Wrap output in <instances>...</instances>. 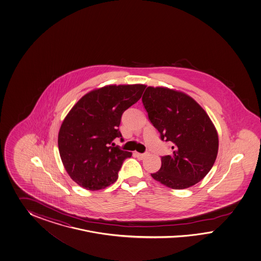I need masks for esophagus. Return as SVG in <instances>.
<instances>
[{"mask_svg":"<svg viewBox=\"0 0 261 261\" xmlns=\"http://www.w3.org/2000/svg\"><path fill=\"white\" fill-rule=\"evenodd\" d=\"M135 155H136V157H138V158L142 160V159L147 157V156L149 155V153H147V152H146V153H139V152H136Z\"/></svg>","mask_w":261,"mask_h":261,"instance_id":"34e87169","label":"esophagus"}]
</instances>
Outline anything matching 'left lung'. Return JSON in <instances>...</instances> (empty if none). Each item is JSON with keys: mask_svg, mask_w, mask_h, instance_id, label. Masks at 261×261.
<instances>
[{"mask_svg": "<svg viewBox=\"0 0 261 261\" xmlns=\"http://www.w3.org/2000/svg\"><path fill=\"white\" fill-rule=\"evenodd\" d=\"M142 103L148 119L164 142H172V154L162 157V166L151 176L173 190L200 182L214 166L218 135L205 110L184 93L147 87Z\"/></svg>", "mask_w": 261, "mask_h": 261, "instance_id": "obj_1", "label": "left lung"}]
</instances>
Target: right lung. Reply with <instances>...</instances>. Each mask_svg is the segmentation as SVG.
Wrapping results in <instances>:
<instances>
[{
  "instance_id": "obj_1",
  "label": "right lung",
  "mask_w": 261,
  "mask_h": 261,
  "mask_svg": "<svg viewBox=\"0 0 261 261\" xmlns=\"http://www.w3.org/2000/svg\"><path fill=\"white\" fill-rule=\"evenodd\" d=\"M145 85H110L94 90L79 99L64 119L58 148L71 179L89 190L116 182L123 161L131 152L115 146L122 140L119 126L124 111L142 97Z\"/></svg>"
}]
</instances>
